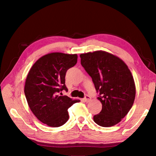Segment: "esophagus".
I'll return each instance as SVG.
<instances>
[{
	"instance_id": "obj_1",
	"label": "esophagus",
	"mask_w": 156,
	"mask_h": 156,
	"mask_svg": "<svg viewBox=\"0 0 156 156\" xmlns=\"http://www.w3.org/2000/svg\"><path fill=\"white\" fill-rule=\"evenodd\" d=\"M83 100H84V101L85 102H89L91 100V97L89 96H86L84 98Z\"/></svg>"
}]
</instances>
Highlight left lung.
<instances>
[{
  "instance_id": "left-lung-1",
  "label": "left lung",
  "mask_w": 156,
  "mask_h": 156,
  "mask_svg": "<svg viewBox=\"0 0 156 156\" xmlns=\"http://www.w3.org/2000/svg\"><path fill=\"white\" fill-rule=\"evenodd\" d=\"M81 65L91 76L102 110L94 116L97 125L109 127L120 122L133 106L136 86L125 62L104 51L80 55Z\"/></svg>"
}]
</instances>
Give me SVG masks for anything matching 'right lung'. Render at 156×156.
I'll list each match as a JSON object with an SVG mask.
<instances>
[{"instance_id":"add662e5","label":"right lung","mask_w":156,"mask_h":156,"mask_svg":"<svg viewBox=\"0 0 156 156\" xmlns=\"http://www.w3.org/2000/svg\"><path fill=\"white\" fill-rule=\"evenodd\" d=\"M77 59V54L51 53L40 58L28 73L24 90L28 105L36 117L49 126L64 125L69 119L67 109L80 102L59 94L68 91L66 72Z\"/></svg>"}]
</instances>
